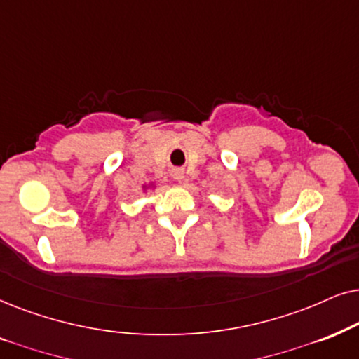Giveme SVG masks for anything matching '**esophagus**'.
I'll use <instances>...</instances> for the list:
<instances>
[{"label": "esophagus", "instance_id": "1", "mask_svg": "<svg viewBox=\"0 0 359 359\" xmlns=\"http://www.w3.org/2000/svg\"><path fill=\"white\" fill-rule=\"evenodd\" d=\"M172 177H174L175 180H184V170L175 169L174 172H172Z\"/></svg>", "mask_w": 359, "mask_h": 359}]
</instances>
